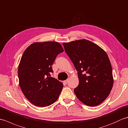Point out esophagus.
Instances as JSON below:
<instances>
[{
	"label": "esophagus",
	"instance_id": "esophagus-1",
	"mask_svg": "<svg viewBox=\"0 0 128 128\" xmlns=\"http://www.w3.org/2000/svg\"><path fill=\"white\" fill-rule=\"evenodd\" d=\"M68 80H65V81H63V82H64V84H67V82H68Z\"/></svg>",
	"mask_w": 128,
	"mask_h": 128
}]
</instances>
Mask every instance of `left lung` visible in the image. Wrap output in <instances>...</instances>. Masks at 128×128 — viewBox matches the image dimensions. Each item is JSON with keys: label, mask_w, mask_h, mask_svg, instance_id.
Returning <instances> with one entry per match:
<instances>
[{"label": "left lung", "mask_w": 128, "mask_h": 128, "mask_svg": "<svg viewBox=\"0 0 128 128\" xmlns=\"http://www.w3.org/2000/svg\"><path fill=\"white\" fill-rule=\"evenodd\" d=\"M62 44L78 71L79 82L74 90L76 96L88 106L100 104L110 94L113 85L112 66L107 53L86 40Z\"/></svg>", "instance_id": "obj_1"}]
</instances>
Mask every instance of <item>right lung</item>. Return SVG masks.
Listing matches in <instances>:
<instances>
[{
	"mask_svg": "<svg viewBox=\"0 0 128 128\" xmlns=\"http://www.w3.org/2000/svg\"><path fill=\"white\" fill-rule=\"evenodd\" d=\"M63 52L60 44L52 41L34 43L24 52L18 69L19 85L34 105L46 107L58 98L63 85L50 74L56 56Z\"/></svg>",
	"mask_w": 128,
	"mask_h": 128,
	"instance_id": "add662e5",
	"label": "right lung"
}]
</instances>
